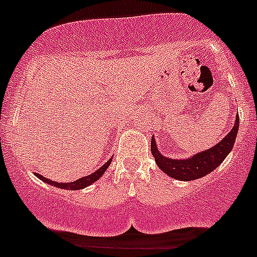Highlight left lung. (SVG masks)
<instances>
[{
    "label": "left lung",
    "instance_id": "left-lung-1",
    "mask_svg": "<svg viewBox=\"0 0 257 257\" xmlns=\"http://www.w3.org/2000/svg\"><path fill=\"white\" fill-rule=\"evenodd\" d=\"M238 128H239V117L237 114L234 126L224 139L220 140L216 145H213L212 148L193 154L184 160H175V158L163 156L158 151V145H157L154 136L151 142V151L157 166L166 175L181 181L197 180V179L203 178L205 175L212 172L217 166L221 165L222 161L225 160L226 156L230 153L234 147Z\"/></svg>",
    "mask_w": 257,
    "mask_h": 257
}]
</instances>
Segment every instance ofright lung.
<instances>
[{
  "label": "right lung",
  "instance_id": "right-lung-1",
  "mask_svg": "<svg viewBox=\"0 0 257 257\" xmlns=\"http://www.w3.org/2000/svg\"><path fill=\"white\" fill-rule=\"evenodd\" d=\"M110 162H112V158H109V160L106 161V162L104 163L103 166H101L100 169H97L95 172L87 175V176H85V178H81V179H78V180H76V181H72V183H58V181L50 180V179L45 178V176H42V175H40V174H35V175L37 176L38 179H40V180L44 181V183L50 184V185L59 188V189L78 190V189H83V188L88 187V185H91V184L95 183L96 180H99V179H100L101 176L104 175V172L108 170Z\"/></svg>",
  "mask_w": 257,
  "mask_h": 257
}]
</instances>
